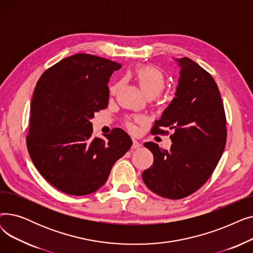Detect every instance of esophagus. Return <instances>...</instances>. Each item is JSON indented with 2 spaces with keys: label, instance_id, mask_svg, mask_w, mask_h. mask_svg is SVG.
I'll list each match as a JSON object with an SVG mask.
<instances>
[{
  "label": "esophagus",
  "instance_id": "esophagus-1",
  "mask_svg": "<svg viewBox=\"0 0 253 253\" xmlns=\"http://www.w3.org/2000/svg\"><path fill=\"white\" fill-rule=\"evenodd\" d=\"M132 142H133V143H132V149H133V150H136V149H139L140 147H141V142H139L138 140H136L135 138H133V139H132Z\"/></svg>",
  "mask_w": 253,
  "mask_h": 253
}]
</instances>
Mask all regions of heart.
<instances>
[{
    "instance_id": "1",
    "label": "heart",
    "mask_w": 253,
    "mask_h": 253,
    "mask_svg": "<svg viewBox=\"0 0 253 253\" xmlns=\"http://www.w3.org/2000/svg\"><path fill=\"white\" fill-rule=\"evenodd\" d=\"M134 76L139 84V87L147 96H158L164 90L166 80L163 73L152 65H139L134 69ZM117 84L113 85L110 89L112 93L117 90ZM142 121V118L135 116L127 122V127L130 130H135L134 122Z\"/></svg>"
}]
</instances>
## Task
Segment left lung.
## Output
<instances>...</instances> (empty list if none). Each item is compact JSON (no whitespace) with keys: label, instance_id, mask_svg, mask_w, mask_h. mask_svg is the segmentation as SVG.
Returning <instances> with one entry per match:
<instances>
[{"label":"left lung","instance_id":"8db88e82","mask_svg":"<svg viewBox=\"0 0 253 253\" xmlns=\"http://www.w3.org/2000/svg\"><path fill=\"white\" fill-rule=\"evenodd\" d=\"M180 68L175 97L155 122L152 133L173 130L169 151L145 142L154 156L142 180L155 194L168 199L188 197L214 171L227 141V120L218 87L212 76L188 57L175 59Z\"/></svg>","mask_w":253,"mask_h":253}]
</instances>
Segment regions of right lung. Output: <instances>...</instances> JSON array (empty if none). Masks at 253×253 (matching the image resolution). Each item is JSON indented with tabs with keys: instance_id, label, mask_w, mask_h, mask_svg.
<instances>
[{
	"instance_id": "right-lung-1",
	"label": "right lung",
	"mask_w": 253,
	"mask_h": 253,
	"mask_svg": "<svg viewBox=\"0 0 253 253\" xmlns=\"http://www.w3.org/2000/svg\"><path fill=\"white\" fill-rule=\"evenodd\" d=\"M121 66L80 53L52 65L37 83L26 145L40 174L62 193L96 192L132 145L120 128L105 139L93 137L90 122L108 106L110 77Z\"/></svg>"
}]
</instances>
